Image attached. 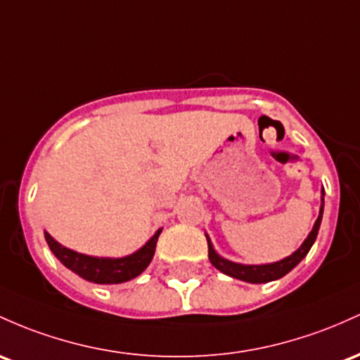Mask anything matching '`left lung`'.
Returning a JSON list of instances; mask_svg holds the SVG:
<instances>
[{
    "instance_id": "obj_1",
    "label": "left lung",
    "mask_w": 360,
    "mask_h": 360,
    "mask_svg": "<svg viewBox=\"0 0 360 360\" xmlns=\"http://www.w3.org/2000/svg\"><path fill=\"white\" fill-rule=\"evenodd\" d=\"M323 193H325V191H323ZM321 201H325V200L321 198ZM321 217H323V205H321V208H319V217H318V220H316L313 231L309 232V236H307V239L304 240L302 246L299 248V250L295 252H292L290 256L283 258L282 262L270 263V264H239V263H232V262H229V259L220 258V256L215 252V250L212 248L210 239L207 238V240H208V258H210L212 264L217 268V270H220L225 275L232 276V278L244 280V282L266 283V282H271V280L282 278L283 275L289 274L292 268L297 266V264L302 262L304 256L309 252L311 246H313L314 240H316V236H318L319 224H321Z\"/></svg>"
}]
</instances>
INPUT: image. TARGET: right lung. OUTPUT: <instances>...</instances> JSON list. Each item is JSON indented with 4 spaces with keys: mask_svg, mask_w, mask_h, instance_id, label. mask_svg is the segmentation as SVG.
<instances>
[{
    "mask_svg": "<svg viewBox=\"0 0 360 360\" xmlns=\"http://www.w3.org/2000/svg\"><path fill=\"white\" fill-rule=\"evenodd\" d=\"M160 232L162 229L155 232V236H153L141 250L126 256V258L116 259L94 258V256L80 255V252H75L68 250V248L61 246V244L56 243L47 232H44V236L51 251L54 252V256H56L66 268H70L71 271L80 275L82 278L94 283H122L135 278V276L140 275L141 271L148 266L153 258V252H155L157 239H159Z\"/></svg>",
    "mask_w": 360,
    "mask_h": 360,
    "instance_id": "obj_1",
    "label": "right lung"
}]
</instances>
